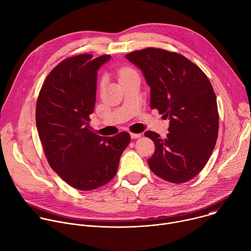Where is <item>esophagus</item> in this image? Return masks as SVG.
<instances>
[{
  "mask_svg": "<svg viewBox=\"0 0 251 251\" xmlns=\"http://www.w3.org/2000/svg\"><path fill=\"white\" fill-rule=\"evenodd\" d=\"M130 136L132 139H138V138L142 137L141 134H136V133H130Z\"/></svg>",
  "mask_w": 251,
  "mask_h": 251,
  "instance_id": "34e87169",
  "label": "esophagus"
}]
</instances>
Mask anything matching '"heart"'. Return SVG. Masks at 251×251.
<instances>
[{
  "mask_svg": "<svg viewBox=\"0 0 251 251\" xmlns=\"http://www.w3.org/2000/svg\"><path fill=\"white\" fill-rule=\"evenodd\" d=\"M131 73H133V71H132L131 69H129V68H123V69H121L120 72H119V78L122 77V76H125V75H129V74H131Z\"/></svg>",
  "mask_w": 251,
  "mask_h": 251,
  "instance_id": "b5f03b06",
  "label": "heart"
}]
</instances>
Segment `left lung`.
Returning a JSON list of instances; mask_svg holds the SVG:
<instances>
[{"label":"left lung","instance_id":"obj_1","mask_svg":"<svg viewBox=\"0 0 251 251\" xmlns=\"http://www.w3.org/2000/svg\"><path fill=\"white\" fill-rule=\"evenodd\" d=\"M125 57L151 88V108L170 119L164 139L145 133L155 146L150 169L173 183L192 179L209 160L218 138L217 98L209 78L186 57L163 49L146 48Z\"/></svg>","mask_w":251,"mask_h":251}]
</instances>
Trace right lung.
<instances>
[{
	"instance_id": "obj_1",
	"label": "right lung",
	"mask_w": 251,
	"mask_h": 251,
	"mask_svg": "<svg viewBox=\"0 0 251 251\" xmlns=\"http://www.w3.org/2000/svg\"><path fill=\"white\" fill-rule=\"evenodd\" d=\"M111 58L81 54L62 61L47 75L36 103V127L52 170L72 187L89 191L116 175L130 135L101 137L91 130L99 69Z\"/></svg>"
}]
</instances>
